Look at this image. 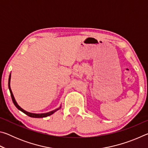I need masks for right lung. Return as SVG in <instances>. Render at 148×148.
Listing matches in <instances>:
<instances>
[{
  "mask_svg": "<svg viewBox=\"0 0 148 148\" xmlns=\"http://www.w3.org/2000/svg\"><path fill=\"white\" fill-rule=\"evenodd\" d=\"M10 78H11V74H10L9 79H8V88H9V90H10V95H11L12 101H13L14 105L16 106V107L17 108V109L19 110L20 111H21L22 112H23L24 114H25L28 116L31 117H35V118H40V117H45L49 116H50V115L53 114L54 112H56V111H57V110L61 108V106H60L59 108L56 109L55 110H53V111H51V112H47V113H44V114H33V113H30V112L25 111V110H24L23 108H21L20 107L18 104H17V103L16 101V100H15V99H14V95H13V93H12V91L11 88H10Z\"/></svg>",
  "mask_w": 148,
  "mask_h": 148,
  "instance_id": "right-lung-1",
  "label": "right lung"
}]
</instances>
